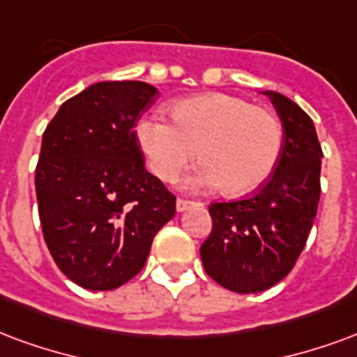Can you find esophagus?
I'll use <instances>...</instances> for the list:
<instances>
[{
  "mask_svg": "<svg viewBox=\"0 0 357 357\" xmlns=\"http://www.w3.org/2000/svg\"><path fill=\"white\" fill-rule=\"evenodd\" d=\"M191 206H192V202H189V200L178 199V202H176V210H178L179 213H181V212H187V210H189Z\"/></svg>",
  "mask_w": 357,
  "mask_h": 357,
  "instance_id": "1",
  "label": "esophagus"
}]
</instances>
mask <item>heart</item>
<instances>
[{
	"instance_id": "b5f03b06",
	"label": "heart",
	"mask_w": 357,
	"mask_h": 357,
	"mask_svg": "<svg viewBox=\"0 0 357 357\" xmlns=\"http://www.w3.org/2000/svg\"><path fill=\"white\" fill-rule=\"evenodd\" d=\"M174 125L145 115L134 126L149 170L172 181L197 157L202 165L183 179V189L223 185L231 197L259 191L282 155V126L273 113L242 98L208 92L181 98L170 107Z\"/></svg>"
}]
</instances>
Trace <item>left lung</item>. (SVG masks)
I'll return each instance as SVG.
<instances>
[{
    "label": "left lung",
    "mask_w": 357,
    "mask_h": 357,
    "mask_svg": "<svg viewBox=\"0 0 357 357\" xmlns=\"http://www.w3.org/2000/svg\"><path fill=\"white\" fill-rule=\"evenodd\" d=\"M263 94L284 128L278 166L252 199L210 206L212 232L200 245L208 276L236 293L265 291L291 273L319 200L324 153L312 119L280 92Z\"/></svg>",
    "instance_id": "left-lung-1"
}]
</instances>
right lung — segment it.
I'll return each mask as SVG.
<instances>
[{
    "label": "right lung",
    "mask_w": 357,
    "mask_h": 357,
    "mask_svg": "<svg viewBox=\"0 0 357 357\" xmlns=\"http://www.w3.org/2000/svg\"><path fill=\"white\" fill-rule=\"evenodd\" d=\"M142 81H102L60 105L36 168L43 236L58 268L91 291L144 268L176 197L145 170L134 126L157 98Z\"/></svg>",
    "instance_id": "right-lung-1"
}]
</instances>
